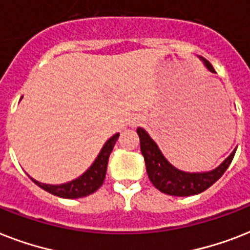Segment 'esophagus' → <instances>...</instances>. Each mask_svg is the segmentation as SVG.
Wrapping results in <instances>:
<instances>
[{"label":"esophagus","instance_id":"1","mask_svg":"<svg viewBox=\"0 0 250 250\" xmlns=\"http://www.w3.org/2000/svg\"><path fill=\"white\" fill-rule=\"evenodd\" d=\"M143 122H144V118L140 117V115H139V117L132 118V119H131V121H129V125H132V127H136V125H141V123H143Z\"/></svg>","mask_w":250,"mask_h":250}]
</instances>
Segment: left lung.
Instances as JSON below:
<instances>
[{
	"mask_svg": "<svg viewBox=\"0 0 250 250\" xmlns=\"http://www.w3.org/2000/svg\"><path fill=\"white\" fill-rule=\"evenodd\" d=\"M204 62L206 67L214 72L213 66L209 63V61L205 60ZM137 133L140 137L141 153L144 156L146 172H148L150 182L157 189L170 196L187 197V196H193V194H198L206 190L225 174V171L229 168L236 152L235 149L229 154V158H226L225 162L221 166H218L215 170L202 172V174H189V172H184L171 166L145 129L137 128Z\"/></svg>",
	"mask_w": 250,
	"mask_h": 250,
	"instance_id": "1",
	"label": "left lung"
}]
</instances>
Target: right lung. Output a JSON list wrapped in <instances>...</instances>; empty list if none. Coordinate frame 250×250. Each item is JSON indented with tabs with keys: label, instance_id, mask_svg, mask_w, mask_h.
I'll use <instances>...</instances> for the list:
<instances>
[{
	"label": "right lung",
	"instance_id": "1",
	"mask_svg": "<svg viewBox=\"0 0 250 250\" xmlns=\"http://www.w3.org/2000/svg\"><path fill=\"white\" fill-rule=\"evenodd\" d=\"M119 133L114 135L113 137H110L109 140L106 141V144L104 145V148L101 149V152L97 156L93 165L84 172L82 176H79L72 182L64 183L61 186H50V184H44L32 179V182L42 188L44 190L49 192V193L58 196V197L63 198H80L85 197L88 194L93 193L102 186V183L105 180L106 176V168H107V162H109V157L113 152V148L115 143H117Z\"/></svg>",
	"mask_w": 250,
	"mask_h": 250
}]
</instances>
